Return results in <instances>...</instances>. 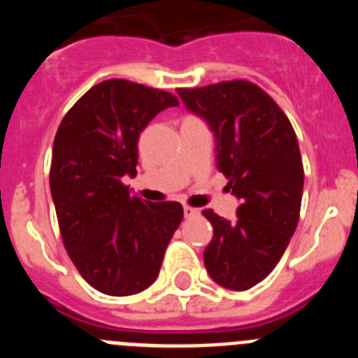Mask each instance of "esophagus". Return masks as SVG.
<instances>
[{
  "label": "esophagus",
  "mask_w": 358,
  "mask_h": 358,
  "mask_svg": "<svg viewBox=\"0 0 358 358\" xmlns=\"http://www.w3.org/2000/svg\"><path fill=\"white\" fill-rule=\"evenodd\" d=\"M201 213L199 210H195V208H189V206H185V217L186 218H192V217H197V215Z\"/></svg>",
  "instance_id": "esophagus-1"
}]
</instances>
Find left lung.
Listing matches in <instances>:
<instances>
[{
  "mask_svg": "<svg viewBox=\"0 0 358 358\" xmlns=\"http://www.w3.org/2000/svg\"><path fill=\"white\" fill-rule=\"evenodd\" d=\"M177 93L215 134L217 166L240 201L233 222L213 210L202 211L213 226L204 265L224 289L248 290L276 267L297 227L305 173L296 132L278 103L252 82Z\"/></svg>",
  "mask_w": 358,
  "mask_h": 358,
  "instance_id": "1",
  "label": "left lung"
}]
</instances>
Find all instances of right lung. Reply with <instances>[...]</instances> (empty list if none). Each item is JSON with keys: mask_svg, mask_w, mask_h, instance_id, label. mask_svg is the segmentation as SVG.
<instances>
[{"mask_svg": "<svg viewBox=\"0 0 358 358\" xmlns=\"http://www.w3.org/2000/svg\"><path fill=\"white\" fill-rule=\"evenodd\" d=\"M173 94L123 78L91 87L55 134L50 189L62 242L80 276L107 296H132L156 281L182 220L179 202H147L122 182L134 177L140 134Z\"/></svg>", "mask_w": 358, "mask_h": 358, "instance_id": "obj_1", "label": "right lung"}]
</instances>
